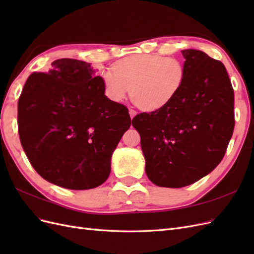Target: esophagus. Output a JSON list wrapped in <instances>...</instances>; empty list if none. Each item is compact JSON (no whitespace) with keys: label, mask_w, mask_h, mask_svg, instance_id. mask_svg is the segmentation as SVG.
<instances>
[{"label":"esophagus","mask_w":254,"mask_h":254,"mask_svg":"<svg viewBox=\"0 0 254 254\" xmlns=\"http://www.w3.org/2000/svg\"><path fill=\"white\" fill-rule=\"evenodd\" d=\"M129 114H130V118H131V120H132L135 117L136 112L134 110H132V109H129Z\"/></svg>","instance_id":"obj_1"}]
</instances>
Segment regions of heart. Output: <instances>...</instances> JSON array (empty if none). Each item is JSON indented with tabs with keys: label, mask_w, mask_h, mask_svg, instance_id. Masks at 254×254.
<instances>
[{
	"label": "heart",
	"mask_w": 254,
	"mask_h": 254,
	"mask_svg": "<svg viewBox=\"0 0 254 254\" xmlns=\"http://www.w3.org/2000/svg\"><path fill=\"white\" fill-rule=\"evenodd\" d=\"M102 79L105 93L112 102L124 101L131 89L134 104L153 112L164 109L178 95L186 80V68L177 58L143 54L118 61L113 72L102 73Z\"/></svg>",
	"instance_id": "heart-1"
}]
</instances>
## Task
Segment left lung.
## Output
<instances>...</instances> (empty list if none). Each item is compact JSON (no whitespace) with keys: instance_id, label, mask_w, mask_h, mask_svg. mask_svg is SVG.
Instances as JSON below:
<instances>
[{"instance_id":"obj_1","label":"left lung","mask_w":254,"mask_h":254,"mask_svg":"<svg viewBox=\"0 0 254 254\" xmlns=\"http://www.w3.org/2000/svg\"><path fill=\"white\" fill-rule=\"evenodd\" d=\"M186 80L164 109L140 113L145 172L158 187L183 188L210 174L224 158L234 130V91L222 63L183 50Z\"/></svg>"}]
</instances>
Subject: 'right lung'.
I'll list each match as a JSON object with an SVG mask.
<instances>
[{
    "label": "right lung",
    "instance_id": "1",
    "mask_svg": "<svg viewBox=\"0 0 254 254\" xmlns=\"http://www.w3.org/2000/svg\"><path fill=\"white\" fill-rule=\"evenodd\" d=\"M90 64L63 58L33 73L18 102L22 147L43 179L90 190L108 179L111 157L131 125L128 109L105 95Z\"/></svg>",
    "mask_w": 254,
    "mask_h": 254
}]
</instances>
